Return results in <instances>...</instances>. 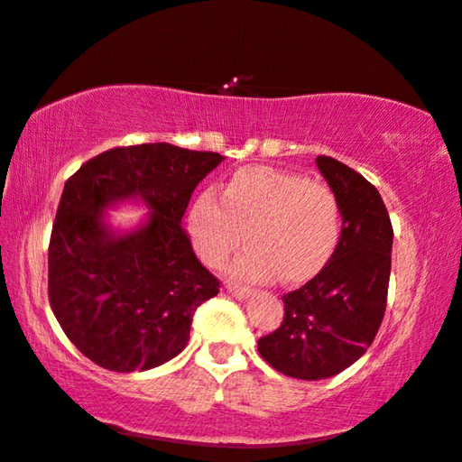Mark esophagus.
I'll list each match as a JSON object with an SVG mask.
<instances>
[{
  "instance_id": "obj_1",
  "label": "esophagus",
  "mask_w": 462,
  "mask_h": 462,
  "mask_svg": "<svg viewBox=\"0 0 462 462\" xmlns=\"http://www.w3.org/2000/svg\"><path fill=\"white\" fill-rule=\"evenodd\" d=\"M226 290H228L232 296H236L238 300H245V298H248V296L253 294V290H251V288H240V285H234V283H228V285H226Z\"/></svg>"
}]
</instances>
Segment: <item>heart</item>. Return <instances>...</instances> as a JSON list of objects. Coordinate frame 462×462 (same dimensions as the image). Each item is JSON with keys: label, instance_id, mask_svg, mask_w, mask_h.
Listing matches in <instances>:
<instances>
[{"label": "heart", "instance_id": "1", "mask_svg": "<svg viewBox=\"0 0 462 462\" xmlns=\"http://www.w3.org/2000/svg\"><path fill=\"white\" fill-rule=\"evenodd\" d=\"M189 234L199 257L219 267L243 245L232 265L243 282H302L325 267L341 236V205L331 187L302 174L248 166L234 172L219 199L201 193L189 209Z\"/></svg>", "mask_w": 462, "mask_h": 462}]
</instances>
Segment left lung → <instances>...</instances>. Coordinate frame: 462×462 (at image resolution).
I'll return each mask as SVG.
<instances>
[{
	"label": "left lung",
	"instance_id": "left-lung-1",
	"mask_svg": "<svg viewBox=\"0 0 462 462\" xmlns=\"http://www.w3.org/2000/svg\"><path fill=\"white\" fill-rule=\"evenodd\" d=\"M317 166L341 205V236L327 265L290 294L283 320L261 337L263 360L285 376L320 380L360 360L383 323L393 226L376 187L339 160Z\"/></svg>",
	"mask_w": 462,
	"mask_h": 462
}]
</instances>
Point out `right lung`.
<instances>
[{
	"label": "right lung",
	"mask_w": 462,
	"mask_h": 462,
	"mask_svg": "<svg viewBox=\"0 0 462 462\" xmlns=\"http://www.w3.org/2000/svg\"><path fill=\"white\" fill-rule=\"evenodd\" d=\"M222 160L171 143L127 145L88 160L65 182L49 243V302L68 339L100 368L143 372L172 360L197 306L219 291L180 222ZM127 199L151 214L115 233L104 209Z\"/></svg>",
	"instance_id": "1"
}]
</instances>
